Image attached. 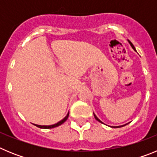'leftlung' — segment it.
Segmentation results:
<instances>
[{
  "instance_id": "1",
  "label": "left lung",
  "mask_w": 157,
  "mask_h": 157,
  "mask_svg": "<svg viewBox=\"0 0 157 157\" xmlns=\"http://www.w3.org/2000/svg\"><path fill=\"white\" fill-rule=\"evenodd\" d=\"M128 41H129V43H130V45H131V47H132V48H134V50H135V51H136V49H135V48H134V45H133L132 43L130 42V41H129V40H128ZM94 118H95L96 120H98V122H100V123H102V122H101V120H99V119H98V117H97V116H95V114H94ZM125 125H127V124H125ZM125 125H123V126H119V127H116V128H117V127H123V126H125Z\"/></svg>"
}]
</instances>
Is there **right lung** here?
Returning <instances> with one entry per match:
<instances>
[{
  "mask_svg": "<svg viewBox=\"0 0 157 157\" xmlns=\"http://www.w3.org/2000/svg\"><path fill=\"white\" fill-rule=\"evenodd\" d=\"M68 116H69V112L67 113V115L66 116H65L64 118H63V120H60L59 122H58L57 123H56V124H53V125H50V126H41V125H36V127H39V128H45V129H49V128H54V127H58V126L59 125H61L62 123H64L65 121H66L67 120V118H68Z\"/></svg>",
  "mask_w": 157,
  "mask_h": 157,
  "instance_id": "right-lung-1",
  "label": "right lung"
}]
</instances>
